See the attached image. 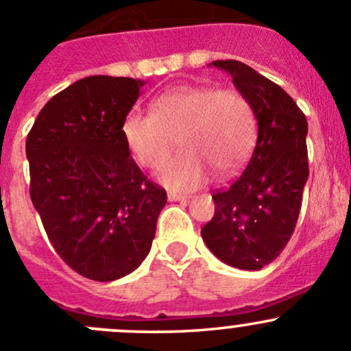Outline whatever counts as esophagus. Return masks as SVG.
<instances>
[{
  "label": "esophagus",
  "mask_w": 351,
  "mask_h": 351,
  "mask_svg": "<svg viewBox=\"0 0 351 351\" xmlns=\"http://www.w3.org/2000/svg\"><path fill=\"white\" fill-rule=\"evenodd\" d=\"M186 195H183V193H175V192H169L168 193V200L169 202H183V200H186Z\"/></svg>",
  "instance_id": "1"
}]
</instances>
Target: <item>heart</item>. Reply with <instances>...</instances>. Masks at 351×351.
Listing matches in <instances>:
<instances>
[{
    "label": "heart",
    "mask_w": 351,
    "mask_h": 351,
    "mask_svg": "<svg viewBox=\"0 0 351 351\" xmlns=\"http://www.w3.org/2000/svg\"><path fill=\"white\" fill-rule=\"evenodd\" d=\"M120 132L130 154L149 169L166 161L178 137L183 151L162 166L159 180L171 190H192L207 180V165L217 175L241 168L256 144L258 123L239 91L178 86L156 98L151 113H127Z\"/></svg>",
    "instance_id": "heart-1"
}]
</instances>
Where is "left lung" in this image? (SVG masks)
<instances>
[{"instance_id": "obj_1", "label": "left lung", "mask_w": 351, "mask_h": 351, "mask_svg": "<svg viewBox=\"0 0 351 351\" xmlns=\"http://www.w3.org/2000/svg\"><path fill=\"white\" fill-rule=\"evenodd\" d=\"M250 100L258 139L246 168L231 185L212 193L215 214L202 239L221 261L261 270L292 238L302 204L307 165V120L278 84L239 61H214Z\"/></svg>"}]
</instances>
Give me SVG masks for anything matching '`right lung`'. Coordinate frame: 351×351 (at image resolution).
I'll return each instance as SVG.
<instances>
[{"label": "right lung", "mask_w": 351, "mask_h": 351, "mask_svg": "<svg viewBox=\"0 0 351 351\" xmlns=\"http://www.w3.org/2000/svg\"><path fill=\"white\" fill-rule=\"evenodd\" d=\"M143 84L83 77L45 104L27 136L32 204L56 253L90 280H117L143 263L166 204L120 132Z\"/></svg>", "instance_id": "right-lung-1"}]
</instances>
